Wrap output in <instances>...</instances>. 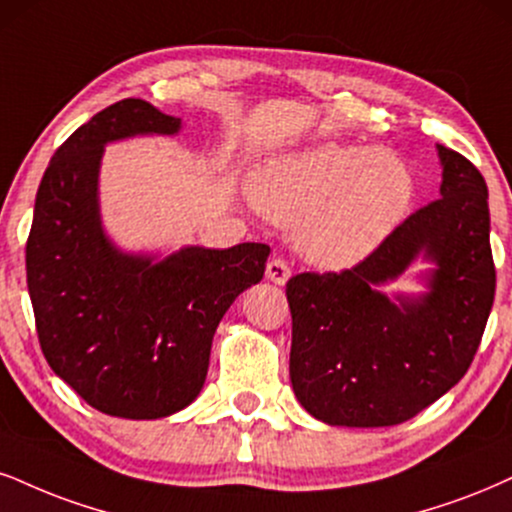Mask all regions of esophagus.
Returning <instances> with one entry per match:
<instances>
[{"label": "esophagus", "instance_id": "1", "mask_svg": "<svg viewBox=\"0 0 512 512\" xmlns=\"http://www.w3.org/2000/svg\"><path fill=\"white\" fill-rule=\"evenodd\" d=\"M289 275H292V270H289V266L282 261V258H270L266 266V277L270 282H275V285H285Z\"/></svg>", "mask_w": 512, "mask_h": 512}]
</instances>
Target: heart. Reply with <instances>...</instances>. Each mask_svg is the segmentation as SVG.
I'll list each match as a JSON object with an SVG mask.
<instances>
[{"label":"heart","mask_w":512,"mask_h":512,"mask_svg":"<svg viewBox=\"0 0 512 512\" xmlns=\"http://www.w3.org/2000/svg\"><path fill=\"white\" fill-rule=\"evenodd\" d=\"M256 201L268 218L299 227L301 251L327 268H351L384 244L413 201L401 156L323 142L266 166Z\"/></svg>","instance_id":"b5f03b06"}]
</instances>
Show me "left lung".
I'll use <instances>...</instances> for the list:
<instances>
[{"label": "left lung", "instance_id": "8db88e82", "mask_svg": "<svg viewBox=\"0 0 512 512\" xmlns=\"http://www.w3.org/2000/svg\"><path fill=\"white\" fill-rule=\"evenodd\" d=\"M441 197L410 213L375 254L342 273L287 282L289 377L313 418L334 427L401 425L460 382L496 292L482 173L437 144ZM422 257L428 292L379 289Z\"/></svg>", "mask_w": 512, "mask_h": 512}]
</instances>
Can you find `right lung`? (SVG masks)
Returning <instances> with one entry per match:
<instances>
[{"label": "right lung", "mask_w": 512, "mask_h": 512, "mask_svg": "<svg viewBox=\"0 0 512 512\" xmlns=\"http://www.w3.org/2000/svg\"><path fill=\"white\" fill-rule=\"evenodd\" d=\"M182 121L123 99L80 125L44 170L25 246L49 368L106 415L168 418L204 387L216 327L261 282L268 244L128 254L104 232L99 168L109 142L178 135Z\"/></svg>", "instance_id": "1"}]
</instances>
